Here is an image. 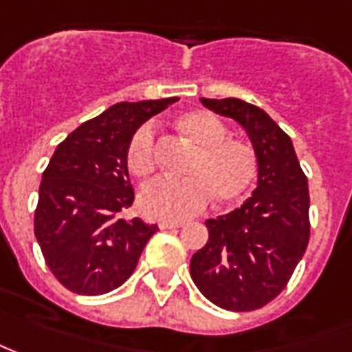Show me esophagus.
<instances>
[{
    "label": "esophagus",
    "instance_id": "obj_1",
    "mask_svg": "<svg viewBox=\"0 0 352 352\" xmlns=\"http://www.w3.org/2000/svg\"><path fill=\"white\" fill-rule=\"evenodd\" d=\"M159 226L162 230H166V228H180V226H184V223L182 221H160Z\"/></svg>",
    "mask_w": 352,
    "mask_h": 352
}]
</instances>
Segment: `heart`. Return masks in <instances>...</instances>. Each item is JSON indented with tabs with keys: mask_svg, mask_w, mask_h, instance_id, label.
Instances as JSON below:
<instances>
[{
	"mask_svg": "<svg viewBox=\"0 0 352 352\" xmlns=\"http://www.w3.org/2000/svg\"><path fill=\"white\" fill-rule=\"evenodd\" d=\"M172 127L193 147L184 178H159L139 193V207L151 219L184 221L201 211L213 195L217 204L234 201L258 178V157L244 139L226 135L225 124L205 110L182 112ZM126 162L138 178L155 170V135L148 126L139 127L127 143Z\"/></svg>",
	"mask_w": 352,
	"mask_h": 352,
	"instance_id": "b5f03b06",
	"label": "heart"
}]
</instances>
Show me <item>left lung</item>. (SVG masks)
I'll use <instances>...</instances> for the list:
<instances>
[{
  "label": "left lung",
  "instance_id": "obj_1",
  "mask_svg": "<svg viewBox=\"0 0 352 352\" xmlns=\"http://www.w3.org/2000/svg\"><path fill=\"white\" fill-rule=\"evenodd\" d=\"M199 100L246 131L258 157V184L234 211L205 221L209 240L192 256L190 275L214 306L258 310L287 287L306 252L308 180L291 138L267 112L240 98Z\"/></svg>",
  "mask_w": 352,
  "mask_h": 352
}]
</instances>
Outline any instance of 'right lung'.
<instances>
[{"instance_id":"right-lung-1","label":"right lung","mask_w":352,"mask_h":352,"mask_svg":"<svg viewBox=\"0 0 352 352\" xmlns=\"http://www.w3.org/2000/svg\"><path fill=\"white\" fill-rule=\"evenodd\" d=\"M176 100L118 102L72 131L52 155L40 182L34 236L65 289L104 294L135 271L159 226L126 219L133 205L127 143L148 118Z\"/></svg>"}]
</instances>
